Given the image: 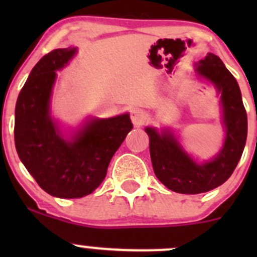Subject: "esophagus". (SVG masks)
<instances>
[{"label": "esophagus", "mask_w": 257, "mask_h": 257, "mask_svg": "<svg viewBox=\"0 0 257 257\" xmlns=\"http://www.w3.org/2000/svg\"><path fill=\"white\" fill-rule=\"evenodd\" d=\"M131 119L132 121H133L134 125L141 126L147 121V114H145L142 109H139V108H134L131 112Z\"/></svg>", "instance_id": "obj_1"}]
</instances>
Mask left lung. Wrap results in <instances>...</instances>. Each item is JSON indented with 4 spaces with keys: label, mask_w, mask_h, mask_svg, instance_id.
I'll return each instance as SVG.
<instances>
[{
    "label": "left lung",
    "mask_w": 257,
    "mask_h": 257,
    "mask_svg": "<svg viewBox=\"0 0 257 257\" xmlns=\"http://www.w3.org/2000/svg\"><path fill=\"white\" fill-rule=\"evenodd\" d=\"M196 73L210 80L220 94L225 141L214 159L198 163L184 150L172 131L147 126L153 169L173 191L200 194L212 190L230 178L236 168L247 137V115L236 79L221 59L212 53L199 62Z\"/></svg>",
    "instance_id": "8db88e82"
}]
</instances>
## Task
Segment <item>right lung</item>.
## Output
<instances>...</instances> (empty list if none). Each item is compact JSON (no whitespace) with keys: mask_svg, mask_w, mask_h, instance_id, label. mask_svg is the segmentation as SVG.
I'll return each instance as SVG.
<instances>
[{"mask_svg":"<svg viewBox=\"0 0 257 257\" xmlns=\"http://www.w3.org/2000/svg\"><path fill=\"white\" fill-rule=\"evenodd\" d=\"M77 48L49 52L33 67L18 94L15 144L21 162L49 195L82 198L93 193L107 175L114 153L133 129L129 114L85 121L71 139L61 133L49 112L56 71L67 66Z\"/></svg>","mask_w":257,"mask_h":257,"instance_id":"right-lung-1","label":"right lung"}]
</instances>
